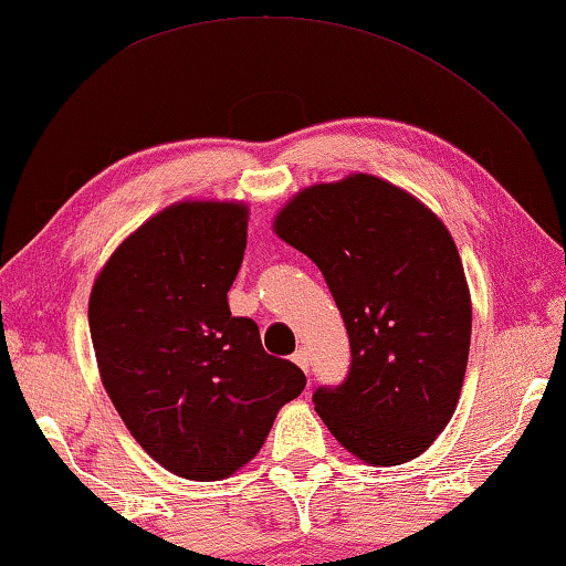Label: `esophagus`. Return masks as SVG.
Masks as SVG:
<instances>
[{
    "label": "esophagus",
    "mask_w": 566,
    "mask_h": 566,
    "mask_svg": "<svg viewBox=\"0 0 566 566\" xmlns=\"http://www.w3.org/2000/svg\"><path fill=\"white\" fill-rule=\"evenodd\" d=\"M292 361L297 364L302 371H307V369H310V359H307V352H305V348H297V352L292 354Z\"/></svg>",
    "instance_id": "1"
}]
</instances>
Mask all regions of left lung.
Instances as JSON below:
<instances>
[{"instance_id": "left-lung-1", "label": "left lung", "mask_w": 566, "mask_h": 566, "mask_svg": "<svg viewBox=\"0 0 566 566\" xmlns=\"http://www.w3.org/2000/svg\"><path fill=\"white\" fill-rule=\"evenodd\" d=\"M274 233L313 259L344 315L352 366L317 387V416L374 467L436 441L464 381L472 300L457 243L423 202L371 174L302 189Z\"/></svg>"}]
</instances>
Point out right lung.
I'll return each instance as SVG.
<instances>
[{
	"instance_id": "obj_1",
	"label": "right lung",
	"mask_w": 566,
	"mask_h": 566,
	"mask_svg": "<svg viewBox=\"0 0 566 566\" xmlns=\"http://www.w3.org/2000/svg\"><path fill=\"white\" fill-rule=\"evenodd\" d=\"M245 228L241 202L171 205L117 245L92 286L102 385L133 439L185 480L249 464L305 389L297 364L264 352L251 317L230 315Z\"/></svg>"
}]
</instances>
